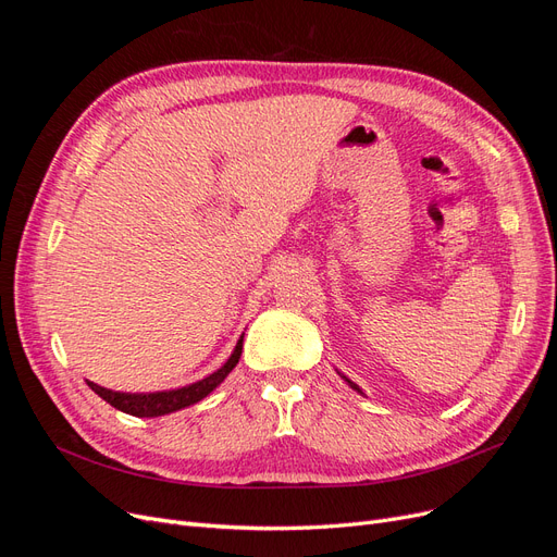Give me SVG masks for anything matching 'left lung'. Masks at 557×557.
<instances>
[{
  "instance_id": "8db88e82",
  "label": "left lung",
  "mask_w": 557,
  "mask_h": 557,
  "mask_svg": "<svg viewBox=\"0 0 557 557\" xmlns=\"http://www.w3.org/2000/svg\"><path fill=\"white\" fill-rule=\"evenodd\" d=\"M348 383H350V381H348ZM350 385H352V387H356V391H360V387H358V385H356V383H350Z\"/></svg>"
}]
</instances>
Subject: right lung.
<instances>
[{"mask_svg":"<svg viewBox=\"0 0 557 557\" xmlns=\"http://www.w3.org/2000/svg\"><path fill=\"white\" fill-rule=\"evenodd\" d=\"M242 348H244V336L239 339L237 348H234V352L230 356V360L218 369V372H213L211 376L201 379L193 385H185V387H178V391H164V393H148V395H141V393H115V391H107V387L97 385V383H90L88 385L92 387V391L102 397L104 401H109L111 407H115L117 411L123 413H129V416H139V418H153V416H164V413H172V411H178V409H185L190 407V404L205 399L215 385H221L225 381V376L232 372L234 367H237L239 358H242Z\"/></svg>","mask_w":557,"mask_h":557,"instance_id":"obj_1","label":"right lung"}]
</instances>
